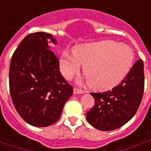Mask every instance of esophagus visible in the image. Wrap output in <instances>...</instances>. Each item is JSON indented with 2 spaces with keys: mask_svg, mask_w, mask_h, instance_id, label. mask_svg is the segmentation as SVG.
<instances>
[{
  "mask_svg": "<svg viewBox=\"0 0 151 151\" xmlns=\"http://www.w3.org/2000/svg\"><path fill=\"white\" fill-rule=\"evenodd\" d=\"M82 93H84V91L82 90V89L77 88V87H74V88H73V94L78 95V94H82Z\"/></svg>",
  "mask_w": 151,
  "mask_h": 151,
  "instance_id": "1",
  "label": "esophagus"
}]
</instances>
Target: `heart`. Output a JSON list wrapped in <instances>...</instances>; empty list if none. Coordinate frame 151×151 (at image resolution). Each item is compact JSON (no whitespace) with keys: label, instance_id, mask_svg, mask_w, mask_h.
Returning <instances> with one entry per match:
<instances>
[{"label":"heart","instance_id":"1","mask_svg":"<svg viewBox=\"0 0 151 151\" xmlns=\"http://www.w3.org/2000/svg\"><path fill=\"white\" fill-rule=\"evenodd\" d=\"M73 54L65 52L60 57L62 75L71 79L83 65L89 86L95 90H108L118 85L129 73L133 61L129 47L111 40L79 45L73 47Z\"/></svg>","mask_w":151,"mask_h":151}]
</instances>
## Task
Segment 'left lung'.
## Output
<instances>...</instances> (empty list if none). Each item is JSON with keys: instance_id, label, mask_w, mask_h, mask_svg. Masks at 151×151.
Masks as SVG:
<instances>
[{"instance_id": "left-lung-1", "label": "left lung", "mask_w": 151, "mask_h": 151, "mask_svg": "<svg viewBox=\"0 0 151 151\" xmlns=\"http://www.w3.org/2000/svg\"><path fill=\"white\" fill-rule=\"evenodd\" d=\"M144 64L142 59L134 63L125 78L111 91L91 92L95 106L86 112V120L102 131L116 129L136 114L144 92Z\"/></svg>"}]
</instances>
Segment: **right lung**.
<instances>
[{"label":"right lung","mask_w":151,"mask_h":151,"mask_svg":"<svg viewBox=\"0 0 151 151\" xmlns=\"http://www.w3.org/2000/svg\"><path fill=\"white\" fill-rule=\"evenodd\" d=\"M52 35L29 34L15 50L9 66V91L15 109L31 125L49 126L61 115L73 86L59 69V60L49 49Z\"/></svg>","instance_id":"right-lung-1"}]
</instances>
